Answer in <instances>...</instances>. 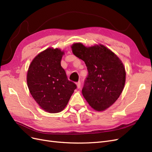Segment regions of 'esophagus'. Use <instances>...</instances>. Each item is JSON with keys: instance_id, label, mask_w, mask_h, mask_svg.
<instances>
[{"instance_id": "esophagus-1", "label": "esophagus", "mask_w": 152, "mask_h": 152, "mask_svg": "<svg viewBox=\"0 0 152 152\" xmlns=\"http://www.w3.org/2000/svg\"><path fill=\"white\" fill-rule=\"evenodd\" d=\"M80 86H81V83L80 82H78L77 83V88L78 89H80Z\"/></svg>"}]
</instances>
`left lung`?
Listing matches in <instances>:
<instances>
[{
    "label": "left lung",
    "instance_id": "obj_1",
    "mask_svg": "<svg viewBox=\"0 0 152 152\" xmlns=\"http://www.w3.org/2000/svg\"><path fill=\"white\" fill-rule=\"evenodd\" d=\"M72 53L83 60L88 70L82 94L96 111H104L116 102L126 82L122 61L111 50L99 44L86 47L82 43L72 46Z\"/></svg>",
    "mask_w": 152,
    "mask_h": 152
}]
</instances>
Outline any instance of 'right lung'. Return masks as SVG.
I'll return each mask as SVG.
<instances>
[{"label":"right lung","mask_w":152,"mask_h":152,"mask_svg":"<svg viewBox=\"0 0 152 152\" xmlns=\"http://www.w3.org/2000/svg\"><path fill=\"white\" fill-rule=\"evenodd\" d=\"M64 51L48 48L34 58L27 72L26 81L30 93L44 111L55 113L66 107L77 88L68 80L61 66Z\"/></svg>","instance_id":"add662e5"}]
</instances>
